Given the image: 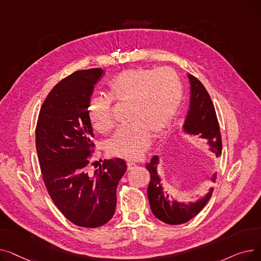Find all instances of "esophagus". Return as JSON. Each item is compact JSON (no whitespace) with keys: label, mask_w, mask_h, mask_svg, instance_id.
I'll list each match as a JSON object with an SVG mask.
<instances>
[{"label":"esophagus","mask_w":261,"mask_h":261,"mask_svg":"<svg viewBox=\"0 0 261 261\" xmlns=\"http://www.w3.org/2000/svg\"><path fill=\"white\" fill-rule=\"evenodd\" d=\"M135 166H136V164L133 163V162H128V163H127V168H128V170L133 169Z\"/></svg>","instance_id":"1"}]
</instances>
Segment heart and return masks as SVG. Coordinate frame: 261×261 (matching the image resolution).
I'll use <instances>...</instances> for the list:
<instances>
[{
  "label": "heart",
  "instance_id": "1",
  "mask_svg": "<svg viewBox=\"0 0 261 261\" xmlns=\"http://www.w3.org/2000/svg\"><path fill=\"white\" fill-rule=\"evenodd\" d=\"M183 98L182 82L169 67L131 68L109 85V97H94L88 106L92 126L99 132L113 127L112 100L129 103L128 125L109 139L108 151L126 160L139 159L154 138L167 131Z\"/></svg>",
  "mask_w": 261,
  "mask_h": 261
}]
</instances>
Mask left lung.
<instances>
[{
	"label": "left lung",
	"instance_id": "1",
	"mask_svg": "<svg viewBox=\"0 0 261 261\" xmlns=\"http://www.w3.org/2000/svg\"><path fill=\"white\" fill-rule=\"evenodd\" d=\"M190 81V108L185 120L184 129L190 134H201L202 139H207L214 147L212 150L216 155H220L222 151V141L220 127L215 111L214 103L208 92L202 82L193 75H188ZM159 165V156L154 155L150 163L146 164V168L150 173V183L148 185L147 195L150 207L153 215L161 221L167 224H183L196 217L206 205L212 197L213 189L204 198L189 205L177 202L169 203L164 196L161 180L156 172ZM214 176V179L215 180Z\"/></svg>",
	"mask_w": 261,
	"mask_h": 261
}]
</instances>
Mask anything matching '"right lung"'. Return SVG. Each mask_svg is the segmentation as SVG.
Masks as SVG:
<instances>
[{
    "mask_svg": "<svg viewBox=\"0 0 261 261\" xmlns=\"http://www.w3.org/2000/svg\"><path fill=\"white\" fill-rule=\"evenodd\" d=\"M101 68L76 71L55 86L41 106L36 149L42 179L53 202L75 225L95 228L111 220L116 188L126 172L121 159L105 160L90 174L95 151L88 106Z\"/></svg>",
    "mask_w": 261,
    "mask_h": 261,
    "instance_id": "obj_1",
    "label": "right lung"
}]
</instances>
